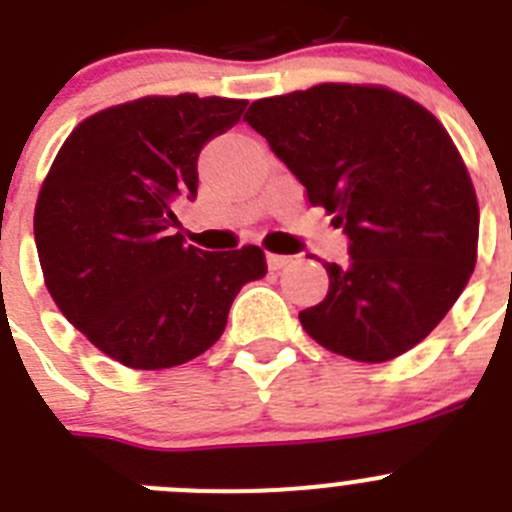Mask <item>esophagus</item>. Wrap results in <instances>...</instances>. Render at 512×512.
<instances>
[{"label": "esophagus", "instance_id": "esophagus-1", "mask_svg": "<svg viewBox=\"0 0 512 512\" xmlns=\"http://www.w3.org/2000/svg\"><path fill=\"white\" fill-rule=\"evenodd\" d=\"M266 264H269L271 271H279V269H284L287 264H292V256H282V253H269V256H266Z\"/></svg>", "mask_w": 512, "mask_h": 512}]
</instances>
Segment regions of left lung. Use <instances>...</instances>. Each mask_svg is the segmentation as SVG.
<instances>
[{
  "label": "left lung",
  "mask_w": 512,
  "mask_h": 512,
  "mask_svg": "<svg viewBox=\"0 0 512 512\" xmlns=\"http://www.w3.org/2000/svg\"><path fill=\"white\" fill-rule=\"evenodd\" d=\"M243 120L348 238V264H325V300L300 312L307 336L366 364L418 346L477 264V194L441 122L356 84L259 99Z\"/></svg>",
  "instance_id": "1"
}]
</instances>
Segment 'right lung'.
<instances>
[{
  "label": "right lung",
  "mask_w": 512,
  "mask_h": 512,
  "mask_svg": "<svg viewBox=\"0 0 512 512\" xmlns=\"http://www.w3.org/2000/svg\"><path fill=\"white\" fill-rule=\"evenodd\" d=\"M246 99L143 97L84 120L58 151L35 205V246L58 310L130 369H169L223 336L264 251H200L174 233L197 197V158Z\"/></svg>",
  "instance_id": "add662e5"
}]
</instances>
